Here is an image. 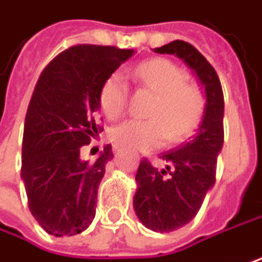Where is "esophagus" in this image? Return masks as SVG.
<instances>
[{
	"label": "esophagus",
	"mask_w": 262,
	"mask_h": 262,
	"mask_svg": "<svg viewBox=\"0 0 262 262\" xmlns=\"http://www.w3.org/2000/svg\"><path fill=\"white\" fill-rule=\"evenodd\" d=\"M120 151V147L118 145H114V153H118Z\"/></svg>",
	"instance_id": "obj_1"
}]
</instances>
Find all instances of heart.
Masks as SVG:
<instances>
[{"instance_id":"1","label":"heart","mask_w":262,"mask_h":262,"mask_svg":"<svg viewBox=\"0 0 262 262\" xmlns=\"http://www.w3.org/2000/svg\"><path fill=\"white\" fill-rule=\"evenodd\" d=\"M132 78L156 94L147 120H127L109 132L115 145L130 150H153L168 141L180 142L200 124L204 111L201 88L189 82L187 72L166 58L144 61L130 70ZM127 81L114 72L103 82L99 102L107 118H118L127 103Z\"/></svg>"}]
</instances>
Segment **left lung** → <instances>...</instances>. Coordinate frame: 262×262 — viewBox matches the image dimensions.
Here are the masks:
<instances>
[{"label": "left lung", "mask_w": 262, "mask_h": 262, "mask_svg": "<svg viewBox=\"0 0 262 262\" xmlns=\"http://www.w3.org/2000/svg\"><path fill=\"white\" fill-rule=\"evenodd\" d=\"M155 52L177 55L195 70L205 90L204 114L195 135L159 156L166 162L165 169H157L150 160L142 159L135 177L136 216L151 231L171 232L196 216L216 181L217 156L224 145V93L213 66L190 43L174 40L156 48Z\"/></svg>", "instance_id": "8db88e82"}]
</instances>
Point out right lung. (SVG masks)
Returning <instances> with one entry per match:
<instances>
[{"label":"right lung","mask_w":262,"mask_h":262,"mask_svg":"<svg viewBox=\"0 0 262 262\" xmlns=\"http://www.w3.org/2000/svg\"><path fill=\"white\" fill-rule=\"evenodd\" d=\"M133 49L76 45L51 61L36 83L24 127L20 177L28 207L48 234L75 235L96 216L97 189L114 157L106 145L94 160L83 147L103 130L99 94Z\"/></svg>","instance_id":"obj_1"}]
</instances>
